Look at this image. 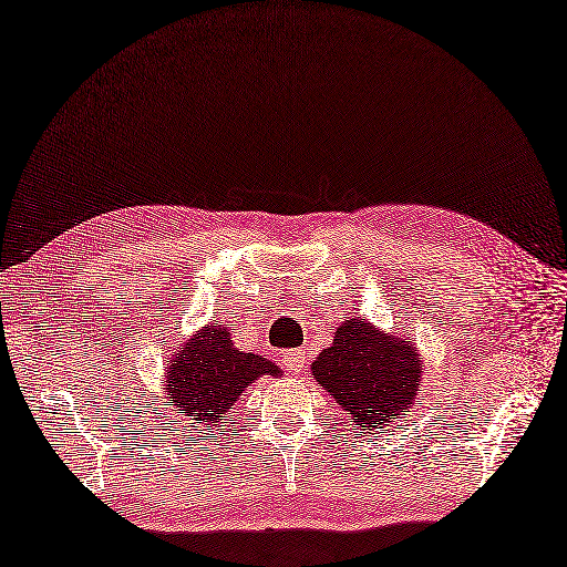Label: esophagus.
Instances as JSON below:
<instances>
[{
    "instance_id": "34e87169",
    "label": "esophagus",
    "mask_w": 567,
    "mask_h": 567,
    "mask_svg": "<svg viewBox=\"0 0 567 567\" xmlns=\"http://www.w3.org/2000/svg\"><path fill=\"white\" fill-rule=\"evenodd\" d=\"M307 358H309L307 348H297V351H290V353L282 355V363H285L287 370L295 372V375H299V372L307 368Z\"/></svg>"
}]
</instances>
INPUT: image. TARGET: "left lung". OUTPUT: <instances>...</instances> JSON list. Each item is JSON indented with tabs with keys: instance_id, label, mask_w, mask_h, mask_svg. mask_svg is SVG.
<instances>
[{
	"instance_id": "obj_1",
	"label": "left lung",
	"mask_w": 567,
	"mask_h": 567,
	"mask_svg": "<svg viewBox=\"0 0 567 567\" xmlns=\"http://www.w3.org/2000/svg\"><path fill=\"white\" fill-rule=\"evenodd\" d=\"M311 375L360 433H370L416 406L424 360L409 333L392 336L365 317H348L311 363Z\"/></svg>"
}]
</instances>
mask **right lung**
<instances>
[{
	"label": "right lung",
	"mask_w": 567,
	"mask_h": 567,
	"mask_svg": "<svg viewBox=\"0 0 567 567\" xmlns=\"http://www.w3.org/2000/svg\"><path fill=\"white\" fill-rule=\"evenodd\" d=\"M280 372L272 360L236 348L226 323H207L165 360L163 390L173 412L202 433L226 424V414L248 384L262 375L280 378Z\"/></svg>",
	"instance_id": "right-lung-1"
}]
</instances>
